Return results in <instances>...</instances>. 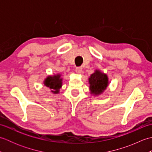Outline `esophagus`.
I'll list each match as a JSON object with an SVG mask.
<instances>
[{"mask_svg": "<svg viewBox=\"0 0 152 152\" xmlns=\"http://www.w3.org/2000/svg\"><path fill=\"white\" fill-rule=\"evenodd\" d=\"M75 70H76V72L77 74H81L82 72V67H77V68H76Z\"/></svg>", "mask_w": 152, "mask_h": 152, "instance_id": "obj_1", "label": "esophagus"}]
</instances>
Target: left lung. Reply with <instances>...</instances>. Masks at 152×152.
Wrapping results in <instances>:
<instances>
[{
	"label": "left lung",
	"instance_id": "1",
	"mask_svg": "<svg viewBox=\"0 0 152 152\" xmlns=\"http://www.w3.org/2000/svg\"><path fill=\"white\" fill-rule=\"evenodd\" d=\"M89 91L93 96L102 95L109 85L108 76L101 70L96 69L88 78Z\"/></svg>",
	"mask_w": 152,
	"mask_h": 152
}]
</instances>
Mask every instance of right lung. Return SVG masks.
I'll list each match as a JSON object with an SVG mask.
<instances>
[{
    "instance_id": "obj_1",
    "label": "right lung",
    "mask_w": 152,
    "mask_h": 152,
    "mask_svg": "<svg viewBox=\"0 0 152 152\" xmlns=\"http://www.w3.org/2000/svg\"><path fill=\"white\" fill-rule=\"evenodd\" d=\"M62 74L60 73L48 76L43 81L44 86L50 89V92L54 95L59 94L60 89L63 86Z\"/></svg>"
}]
</instances>
